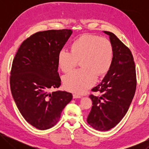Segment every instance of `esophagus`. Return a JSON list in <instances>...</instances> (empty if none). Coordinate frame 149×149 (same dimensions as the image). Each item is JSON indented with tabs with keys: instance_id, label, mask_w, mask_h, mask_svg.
<instances>
[{
	"instance_id": "34e87169",
	"label": "esophagus",
	"mask_w": 149,
	"mask_h": 149,
	"mask_svg": "<svg viewBox=\"0 0 149 149\" xmlns=\"http://www.w3.org/2000/svg\"><path fill=\"white\" fill-rule=\"evenodd\" d=\"M81 96L79 95H77V94L73 95V98H74V99H79V98H81Z\"/></svg>"
}]
</instances>
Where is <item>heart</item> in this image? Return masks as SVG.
<instances>
[{
    "instance_id": "obj_1",
    "label": "heart",
    "mask_w": 149,
    "mask_h": 149,
    "mask_svg": "<svg viewBox=\"0 0 149 149\" xmlns=\"http://www.w3.org/2000/svg\"><path fill=\"white\" fill-rule=\"evenodd\" d=\"M114 59L111 42L106 38L91 34L83 35L71 44V51L60 50L58 63L64 72L72 70L81 60L82 68L65 75L63 84L70 91L82 93L93 86L99 76L107 74Z\"/></svg>"
}]
</instances>
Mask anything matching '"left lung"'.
<instances>
[{"instance_id": "8db88e82", "label": "left lung", "mask_w": 149, "mask_h": 149, "mask_svg": "<svg viewBox=\"0 0 149 149\" xmlns=\"http://www.w3.org/2000/svg\"><path fill=\"white\" fill-rule=\"evenodd\" d=\"M103 32L109 36L114 59L104 79L92 89V91H99L101 95L89 96L93 107L87 120L94 129L101 132L112 129L122 120L129 109L137 85L131 50L113 33Z\"/></svg>"}]
</instances>
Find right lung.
Listing matches in <instances>:
<instances>
[{"instance_id":"1","label":"right lung","mask_w":149,"mask_h":149,"mask_svg":"<svg viewBox=\"0 0 149 149\" xmlns=\"http://www.w3.org/2000/svg\"><path fill=\"white\" fill-rule=\"evenodd\" d=\"M72 34L67 29L37 32L22 42L12 62V97L24 119L38 130L56 124L72 99L64 91L48 92L61 85L58 55Z\"/></svg>"}]
</instances>
